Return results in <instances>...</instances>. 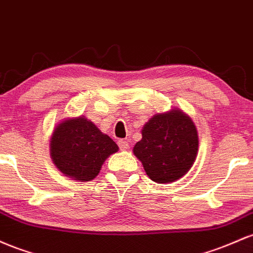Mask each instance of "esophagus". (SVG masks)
Segmentation results:
<instances>
[{"label":"esophagus","instance_id":"1","mask_svg":"<svg viewBox=\"0 0 253 253\" xmlns=\"http://www.w3.org/2000/svg\"><path fill=\"white\" fill-rule=\"evenodd\" d=\"M118 146L122 150H127V149H129V142L126 141V140H119L118 141Z\"/></svg>","mask_w":253,"mask_h":253}]
</instances>
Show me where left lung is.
I'll return each mask as SVG.
<instances>
[{"mask_svg":"<svg viewBox=\"0 0 253 253\" xmlns=\"http://www.w3.org/2000/svg\"><path fill=\"white\" fill-rule=\"evenodd\" d=\"M141 134L132 152L153 181L169 184L190 171L198 153V132L185 112L173 107L155 113Z\"/></svg>","mask_w":253,"mask_h":253,"instance_id":"1","label":"left lung"}]
</instances>
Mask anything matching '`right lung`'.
Here are the masks:
<instances>
[{
	"mask_svg": "<svg viewBox=\"0 0 253 253\" xmlns=\"http://www.w3.org/2000/svg\"><path fill=\"white\" fill-rule=\"evenodd\" d=\"M118 149L116 142L84 116L64 118L50 138V157L55 166L76 181L94 179L105 160Z\"/></svg>",
	"mask_w": 253,
	"mask_h": 253,
	"instance_id": "obj_1",
	"label": "right lung"
}]
</instances>
